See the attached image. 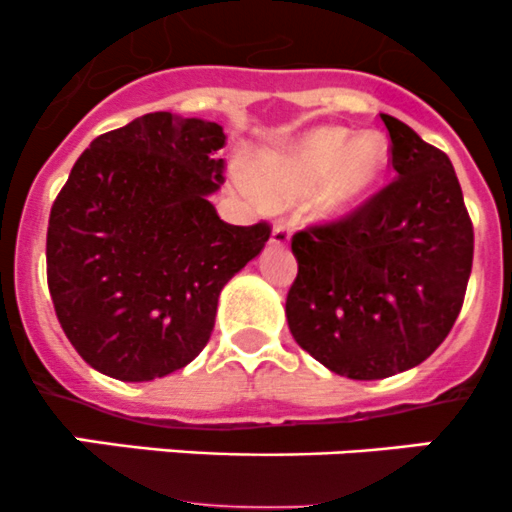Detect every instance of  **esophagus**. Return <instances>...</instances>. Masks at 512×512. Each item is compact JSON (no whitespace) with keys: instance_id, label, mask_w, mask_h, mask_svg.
<instances>
[{"instance_id":"34e87169","label":"esophagus","mask_w":512,"mask_h":512,"mask_svg":"<svg viewBox=\"0 0 512 512\" xmlns=\"http://www.w3.org/2000/svg\"><path fill=\"white\" fill-rule=\"evenodd\" d=\"M289 235H292L289 225L287 223H277L275 230H272V242H275V245H287Z\"/></svg>"}]
</instances>
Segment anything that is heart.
<instances>
[{
	"label": "heart",
	"instance_id": "heart-1",
	"mask_svg": "<svg viewBox=\"0 0 512 512\" xmlns=\"http://www.w3.org/2000/svg\"><path fill=\"white\" fill-rule=\"evenodd\" d=\"M389 163V146L379 133L354 138L347 128H319L294 146L267 151L257 160V175L245 165L235 168V180L255 200H299L319 183L324 213L354 208L376 185Z\"/></svg>",
	"mask_w": 512,
	"mask_h": 512
}]
</instances>
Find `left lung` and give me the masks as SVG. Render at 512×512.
Masks as SVG:
<instances>
[{"mask_svg":"<svg viewBox=\"0 0 512 512\" xmlns=\"http://www.w3.org/2000/svg\"><path fill=\"white\" fill-rule=\"evenodd\" d=\"M396 178L329 223L292 235L294 342L334 374L386 379L428 359L456 324L473 223L451 160L381 113Z\"/></svg>","mask_w":512,"mask_h":512,"instance_id":"left-lung-1","label":"left lung"}]
</instances>
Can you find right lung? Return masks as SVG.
I'll use <instances>...</instances> for the list:
<instances>
[{"label": "right lung", "mask_w": 512, "mask_h": 512, "mask_svg": "<svg viewBox=\"0 0 512 512\" xmlns=\"http://www.w3.org/2000/svg\"><path fill=\"white\" fill-rule=\"evenodd\" d=\"M223 126L146 113L91 141L56 195L46 282L86 364L121 381L173 374L208 344L220 289L270 240L265 220L227 225Z\"/></svg>", "instance_id": "1"}]
</instances>
